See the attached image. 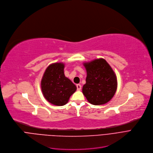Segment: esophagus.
Masks as SVG:
<instances>
[{
    "mask_svg": "<svg viewBox=\"0 0 153 153\" xmlns=\"http://www.w3.org/2000/svg\"><path fill=\"white\" fill-rule=\"evenodd\" d=\"M76 88H77V90L78 91H80L82 89V85L79 84H77L76 85Z\"/></svg>",
    "mask_w": 153,
    "mask_h": 153,
    "instance_id": "obj_1",
    "label": "esophagus"
}]
</instances>
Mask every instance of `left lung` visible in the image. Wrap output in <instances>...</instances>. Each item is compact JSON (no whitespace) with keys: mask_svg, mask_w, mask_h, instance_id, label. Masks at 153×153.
<instances>
[{"mask_svg":"<svg viewBox=\"0 0 153 153\" xmlns=\"http://www.w3.org/2000/svg\"><path fill=\"white\" fill-rule=\"evenodd\" d=\"M86 71V83L82 92L93 105L110 101L117 90V77L109 63L102 58L83 63Z\"/></svg>","mask_w":153,"mask_h":153,"instance_id":"left-lung-1","label":"left lung"}]
</instances>
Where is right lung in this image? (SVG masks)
I'll use <instances>...</instances> for the list:
<instances>
[{
    "label": "right lung",
    "mask_w": 153,
    "mask_h": 153,
    "mask_svg": "<svg viewBox=\"0 0 153 153\" xmlns=\"http://www.w3.org/2000/svg\"><path fill=\"white\" fill-rule=\"evenodd\" d=\"M65 63L49 65L41 79V90L45 100L55 106H63L76 90V86L64 74Z\"/></svg>",
    "instance_id": "add662e5"
}]
</instances>
